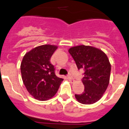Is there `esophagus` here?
Listing matches in <instances>:
<instances>
[{
  "label": "esophagus",
  "mask_w": 129,
  "mask_h": 129,
  "mask_svg": "<svg viewBox=\"0 0 129 129\" xmlns=\"http://www.w3.org/2000/svg\"><path fill=\"white\" fill-rule=\"evenodd\" d=\"M68 79H69V80L70 81V82H71V83H73L74 81V80L72 75H71L70 74H69V75H68Z\"/></svg>",
  "instance_id": "34e87169"
}]
</instances>
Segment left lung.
<instances>
[{
    "mask_svg": "<svg viewBox=\"0 0 129 129\" xmlns=\"http://www.w3.org/2000/svg\"><path fill=\"white\" fill-rule=\"evenodd\" d=\"M78 70H83L82 82L84 91L75 94L76 99L83 104H91L99 101L108 86L111 64L102 51L94 47L81 46L72 47L69 50Z\"/></svg>",
    "mask_w": 129,
    "mask_h": 129,
    "instance_id": "obj_1",
    "label": "left lung"
}]
</instances>
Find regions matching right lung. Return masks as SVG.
I'll use <instances>...</instances> for the list:
<instances>
[{
  "label": "right lung",
  "instance_id": "1",
  "mask_svg": "<svg viewBox=\"0 0 129 129\" xmlns=\"http://www.w3.org/2000/svg\"><path fill=\"white\" fill-rule=\"evenodd\" d=\"M57 47L43 45L25 54L21 64L22 80L28 93L39 101L55 95L63 79L55 75L50 59Z\"/></svg>",
  "mask_w": 129,
  "mask_h": 129
}]
</instances>
